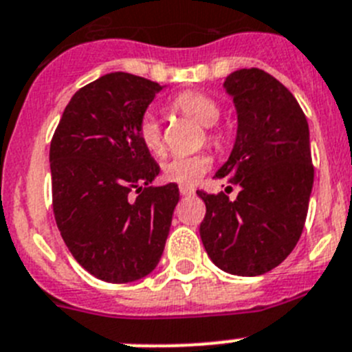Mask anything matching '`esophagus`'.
<instances>
[{"label":"esophagus","instance_id":"1","mask_svg":"<svg viewBox=\"0 0 352 352\" xmlns=\"http://www.w3.org/2000/svg\"><path fill=\"white\" fill-rule=\"evenodd\" d=\"M179 193H182V195H193V193H195V188H192V186H188V185H179Z\"/></svg>","mask_w":352,"mask_h":352}]
</instances>
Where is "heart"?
Returning <instances> with one entry per match:
<instances>
[{
	"label": "heart",
	"instance_id": "obj_1",
	"mask_svg": "<svg viewBox=\"0 0 352 352\" xmlns=\"http://www.w3.org/2000/svg\"><path fill=\"white\" fill-rule=\"evenodd\" d=\"M176 109L183 111L186 117L193 118L204 127H212L216 122L220 120V106L209 96L201 94V92H183L174 99ZM140 140L143 146L150 153L160 155L164 151V136L160 120L153 113H146L140 124ZM212 140L218 141V138L212 136ZM212 160L206 153L195 155H174L169 160H166L162 166L166 179L174 183H183V185H192L201 176H204L211 167Z\"/></svg>",
	"mask_w": 352,
	"mask_h": 352
}]
</instances>
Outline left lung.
<instances>
[{
	"instance_id": "obj_1",
	"label": "left lung",
	"mask_w": 352,
	"mask_h": 352,
	"mask_svg": "<svg viewBox=\"0 0 352 352\" xmlns=\"http://www.w3.org/2000/svg\"><path fill=\"white\" fill-rule=\"evenodd\" d=\"M223 89L234 101L237 132L214 178L241 192L230 201L223 192L199 190L206 204L199 232L218 269L260 276L292 253L304 230L314 183L309 125L292 92L265 71H234Z\"/></svg>"
}]
</instances>
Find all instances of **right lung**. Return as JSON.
Segmentation results:
<instances>
[{"label": "right lung", "instance_id": "add662e5", "mask_svg": "<svg viewBox=\"0 0 352 352\" xmlns=\"http://www.w3.org/2000/svg\"><path fill=\"white\" fill-rule=\"evenodd\" d=\"M162 89L108 73L71 98L52 138L57 227L76 262L101 281H138L164 253L179 190L148 186L160 167L140 140L141 120Z\"/></svg>", "mask_w": 352, "mask_h": 352}]
</instances>
